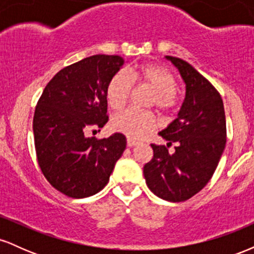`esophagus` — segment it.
I'll list each match as a JSON object with an SVG mask.
<instances>
[{
	"label": "esophagus",
	"instance_id": "1",
	"mask_svg": "<svg viewBox=\"0 0 254 254\" xmlns=\"http://www.w3.org/2000/svg\"><path fill=\"white\" fill-rule=\"evenodd\" d=\"M127 147H135V145L138 144V142L135 141V139H132V138H127Z\"/></svg>",
	"mask_w": 254,
	"mask_h": 254
}]
</instances>
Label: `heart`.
<instances>
[{
	"instance_id": "heart-1",
	"label": "heart",
	"mask_w": 254,
	"mask_h": 254,
	"mask_svg": "<svg viewBox=\"0 0 254 254\" xmlns=\"http://www.w3.org/2000/svg\"><path fill=\"white\" fill-rule=\"evenodd\" d=\"M132 83L148 86L154 92L151 104L157 110L167 112L177 104L178 81L174 74L159 64H144L130 70H121L111 77L106 89L107 103L115 111L122 110L129 100ZM113 130L132 139H141L156 127V119L148 112L125 110L111 119Z\"/></svg>"
}]
</instances>
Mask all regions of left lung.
I'll return each mask as SVG.
<instances>
[{"label":"left lung","instance_id":"left-lung-1","mask_svg":"<svg viewBox=\"0 0 254 254\" xmlns=\"http://www.w3.org/2000/svg\"><path fill=\"white\" fill-rule=\"evenodd\" d=\"M186 84L185 100L178 117L159 135L176 143L170 154L166 145L150 144L154 156L144 165L149 190L168 202H184L211 179L226 147V116L220 93L191 64L166 56Z\"/></svg>","mask_w":254,"mask_h":254}]
</instances>
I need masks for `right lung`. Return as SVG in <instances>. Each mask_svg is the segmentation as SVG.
<instances>
[{
  "instance_id": "right-lung-1",
  "label": "right lung",
  "mask_w": 254,
  "mask_h": 254,
  "mask_svg": "<svg viewBox=\"0 0 254 254\" xmlns=\"http://www.w3.org/2000/svg\"><path fill=\"white\" fill-rule=\"evenodd\" d=\"M124 64L116 55H94L60 70L46 84L33 117L34 145L44 177L71 198L93 196L109 183L127 147L123 133L87 137L109 121L106 89Z\"/></svg>"
}]
</instances>
